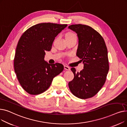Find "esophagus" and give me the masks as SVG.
<instances>
[{
	"label": "esophagus",
	"instance_id": "34e87169",
	"mask_svg": "<svg viewBox=\"0 0 127 127\" xmlns=\"http://www.w3.org/2000/svg\"><path fill=\"white\" fill-rule=\"evenodd\" d=\"M64 69L67 70H69L70 69V68L69 67H68V66H64Z\"/></svg>",
	"mask_w": 127,
	"mask_h": 127
}]
</instances>
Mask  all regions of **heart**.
I'll return each instance as SVG.
<instances>
[{
	"mask_svg": "<svg viewBox=\"0 0 127 127\" xmlns=\"http://www.w3.org/2000/svg\"><path fill=\"white\" fill-rule=\"evenodd\" d=\"M75 35V34H74V33H68V34H67V35H66V36H71V35Z\"/></svg>",
	"mask_w": 127,
	"mask_h": 127,
	"instance_id": "obj_1",
	"label": "heart"
}]
</instances>
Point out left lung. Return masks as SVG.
Instances as JSON below:
<instances>
[{
    "label": "left lung",
    "mask_w": 127,
    "mask_h": 127,
    "mask_svg": "<svg viewBox=\"0 0 127 127\" xmlns=\"http://www.w3.org/2000/svg\"><path fill=\"white\" fill-rule=\"evenodd\" d=\"M68 28L78 37L76 55L81 59L84 68L80 72L71 68L74 78L68 83L72 94L85 99L94 96L104 85L109 70L108 50L103 37L91 27L71 25Z\"/></svg>",
    "instance_id": "1"
}]
</instances>
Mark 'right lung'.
<instances>
[{"label":"right lung","mask_w":127,"mask_h":127,"mask_svg":"<svg viewBox=\"0 0 127 127\" xmlns=\"http://www.w3.org/2000/svg\"><path fill=\"white\" fill-rule=\"evenodd\" d=\"M67 24L41 23L27 30L18 42L14 60L15 72L23 89L38 95L50 86L52 80L64 69L60 63L50 64L44 60L55 37Z\"/></svg>","instance_id":"obj_1"}]
</instances>
